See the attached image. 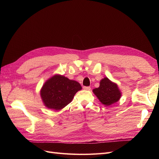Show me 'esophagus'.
<instances>
[{
	"label": "esophagus",
	"mask_w": 159,
	"mask_h": 159,
	"mask_svg": "<svg viewBox=\"0 0 159 159\" xmlns=\"http://www.w3.org/2000/svg\"><path fill=\"white\" fill-rule=\"evenodd\" d=\"M84 89H85V90H90V89H91V88L89 87V86H84Z\"/></svg>",
	"instance_id": "1"
}]
</instances>
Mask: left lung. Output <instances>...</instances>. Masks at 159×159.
Here are the masks:
<instances>
[{"label": "left lung", "instance_id": "left-lung-1", "mask_svg": "<svg viewBox=\"0 0 159 159\" xmlns=\"http://www.w3.org/2000/svg\"><path fill=\"white\" fill-rule=\"evenodd\" d=\"M99 100L105 105H110L118 102L121 94L117 84L113 83L107 78L100 81V85L93 90Z\"/></svg>", "mask_w": 159, "mask_h": 159}]
</instances>
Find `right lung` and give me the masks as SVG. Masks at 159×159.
Instances as JSON below:
<instances>
[{
	"label": "right lung",
	"instance_id": "obj_1",
	"mask_svg": "<svg viewBox=\"0 0 159 159\" xmlns=\"http://www.w3.org/2000/svg\"><path fill=\"white\" fill-rule=\"evenodd\" d=\"M81 89V85L74 80L56 75L43 85L40 91L41 98L45 106L60 110L68 105L77 91Z\"/></svg>",
	"mask_w": 159,
	"mask_h": 159
}]
</instances>
